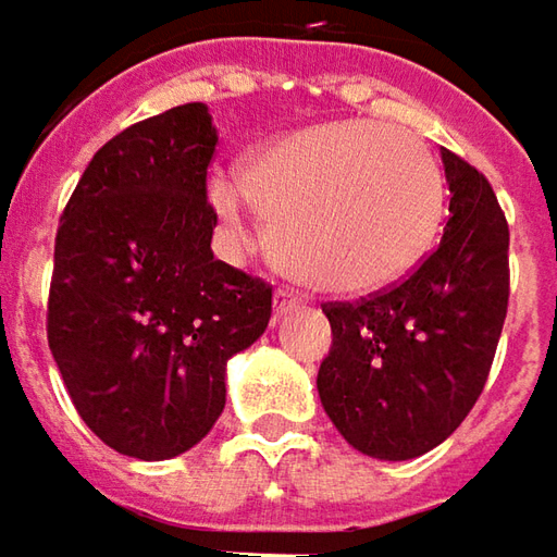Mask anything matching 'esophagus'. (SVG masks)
Wrapping results in <instances>:
<instances>
[{"label": "esophagus", "instance_id": "obj_1", "mask_svg": "<svg viewBox=\"0 0 557 557\" xmlns=\"http://www.w3.org/2000/svg\"><path fill=\"white\" fill-rule=\"evenodd\" d=\"M301 305V298L293 293V289H286V286H280L277 293H274V311H277V317L289 314L293 308H298Z\"/></svg>", "mask_w": 557, "mask_h": 557}]
</instances>
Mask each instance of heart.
I'll list each match as a JSON object with an SVG mask.
<instances>
[{
	"label": "heart",
	"mask_w": 557,
	"mask_h": 557,
	"mask_svg": "<svg viewBox=\"0 0 557 557\" xmlns=\"http://www.w3.org/2000/svg\"><path fill=\"white\" fill-rule=\"evenodd\" d=\"M209 202L243 237L259 206L277 261L323 293H373L407 277L444 215V172L407 128L336 120L268 145L240 172H215Z\"/></svg>",
	"instance_id": "obj_1"
}]
</instances>
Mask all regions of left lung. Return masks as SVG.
Masks as SVG:
<instances>
[{
  "instance_id": "left-lung-1",
  "label": "left lung",
  "mask_w": 557,
  "mask_h": 557,
  "mask_svg": "<svg viewBox=\"0 0 557 557\" xmlns=\"http://www.w3.org/2000/svg\"><path fill=\"white\" fill-rule=\"evenodd\" d=\"M450 219L392 286L326 301L333 348L317 373L326 416L355 450L412 459L447 441L487 385L508 311V221L493 187L441 150Z\"/></svg>"
}]
</instances>
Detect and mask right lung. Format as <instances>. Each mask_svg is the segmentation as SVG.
<instances>
[{
  "mask_svg": "<svg viewBox=\"0 0 557 557\" xmlns=\"http://www.w3.org/2000/svg\"><path fill=\"white\" fill-rule=\"evenodd\" d=\"M219 135L194 101L113 135L54 237L49 348L70 400L123 456L160 462L224 410V363L271 320V283L212 256Z\"/></svg>",
  "mask_w": 557,
  "mask_h": 557,
  "instance_id": "right-lung-1",
  "label": "right lung"
}]
</instances>
